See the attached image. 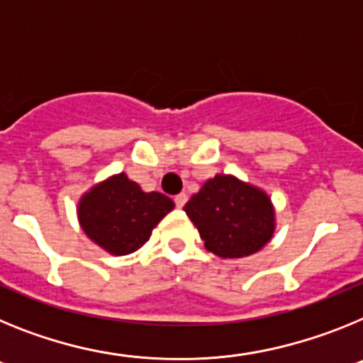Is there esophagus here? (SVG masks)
<instances>
[{
    "instance_id": "obj_1",
    "label": "esophagus",
    "mask_w": 363,
    "mask_h": 363,
    "mask_svg": "<svg viewBox=\"0 0 363 363\" xmlns=\"http://www.w3.org/2000/svg\"><path fill=\"white\" fill-rule=\"evenodd\" d=\"M187 200H189V196H187V194H185V192H179V194H176V198H174L176 207H179V209H182V207H184V205L187 203Z\"/></svg>"
}]
</instances>
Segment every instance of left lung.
Returning a JSON list of instances; mask_svg holds the SVG:
<instances>
[{"mask_svg":"<svg viewBox=\"0 0 363 363\" xmlns=\"http://www.w3.org/2000/svg\"><path fill=\"white\" fill-rule=\"evenodd\" d=\"M184 211L200 233L205 249L220 258L255 255L277 230V209L271 196L234 174L205 179Z\"/></svg>","mask_w":363,"mask_h":363,"instance_id":"left-lung-1","label":"left lung"}]
</instances>
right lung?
Masks as SVG:
<instances>
[{
	"mask_svg": "<svg viewBox=\"0 0 363 363\" xmlns=\"http://www.w3.org/2000/svg\"><path fill=\"white\" fill-rule=\"evenodd\" d=\"M174 209L162 192H145L125 172L92 185L78 201L86 238L112 256H125L149 242L152 229Z\"/></svg>",
	"mask_w": 363,
	"mask_h": 363,
	"instance_id": "obj_1",
	"label": "right lung"
}]
</instances>
